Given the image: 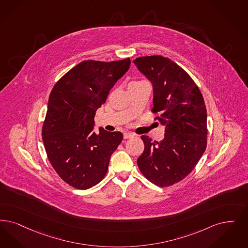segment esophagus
Listing matches in <instances>:
<instances>
[{
    "label": "esophagus",
    "instance_id": "obj_1",
    "mask_svg": "<svg viewBox=\"0 0 248 248\" xmlns=\"http://www.w3.org/2000/svg\"><path fill=\"white\" fill-rule=\"evenodd\" d=\"M134 137H135V135L132 134V133H124V139H132V138H134Z\"/></svg>",
    "mask_w": 248,
    "mask_h": 248
}]
</instances>
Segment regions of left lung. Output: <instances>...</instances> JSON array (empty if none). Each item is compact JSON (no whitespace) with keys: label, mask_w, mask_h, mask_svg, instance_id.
<instances>
[{"label":"left lung","mask_w":248,"mask_h":248,"mask_svg":"<svg viewBox=\"0 0 248 248\" xmlns=\"http://www.w3.org/2000/svg\"><path fill=\"white\" fill-rule=\"evenodd\" d=\"M153 86L155 119L165 126L164 139L142 136L144 152L138 159L142 174L166 187L186 177L207 148V109L203 96L188 74L171 60L145 56L134 60Z\"/></svg>","instance_id":"8db88e82"}]
</instances>
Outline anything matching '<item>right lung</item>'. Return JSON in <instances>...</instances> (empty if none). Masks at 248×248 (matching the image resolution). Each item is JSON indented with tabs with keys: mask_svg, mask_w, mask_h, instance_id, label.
<instances>
[{
	"mask_svg": "<svg viewBox=\"0 0 248 248\" xmlns=\"http://www.w3.org/2000/svg\"><path fill=\"white\" fill-rule=\"evenodd\" d=\"M130 63L129 58L81 62L50 92L42 126L44 147L55 171L75 188H90L104 178L123 140L121 132L99 127L95 133L94 117Z\"/></svg>",
	"mask_w": 248,
	"mask_h": 248,
	"instance_id": "add662e5",
	"label": "right lung"
}]
</instances>
